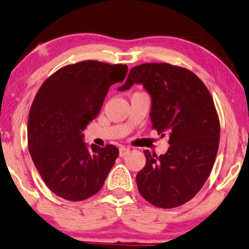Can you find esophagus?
<instances>
[{
    "label": "esophagus",
    "instance_id": "obj_1",
    "mask_svg": "<svg viewBox=\"0 0 249 249\" xmlns=\"http://www.w3.org/2000/svg\"><path fill=\"white\" fill-rule=\"evenodd\" d=\"M129 152V148L128 147H125V146H122L120 147V157L121 158H124L126 154H127Z\"/></svg>",
    "mask_w": 249,
    "mask_h": 249
}]
</instances>
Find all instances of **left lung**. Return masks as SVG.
<instances>
[{
  "label": "left lung",
  "mask_w": 249,
  "mask_h": 249,
  "mask_svg": "<svg viewBox=\"0 0 249 249\" xmlns=\"http://www.w3.org/2000/svg\"><path fill=\"white\" fill-rule=\"evenodd\" d=\"M142 84L151 96L152 127L169 135L165 154L144 151L146 164L136 176L141 196L159 208H174L198 194L219 146L220 124L205 84L190 70L143 64L129 70L120 91Z\"/></svg>",
  "instance_id": "1"
}]
</instances>
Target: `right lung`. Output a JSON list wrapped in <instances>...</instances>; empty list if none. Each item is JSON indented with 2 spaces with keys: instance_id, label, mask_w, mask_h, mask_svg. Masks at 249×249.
<instances>
[{
  "instance_id": "1",
  "label": "right lung",
  "mask_w": 249,
  "mask_h": 249,
  "mask_svg": "<svg viewBox=\"0 0 249 249\" xmlns=\"http://www.w3.org/2000/svg\"><path fill=\"white\" fill-rule=\"evenodd\" d=\"M126 65L87 60L62 67L42 84L28 120L32 161L48 188L81 201L101 190L118 154L115 145L90 148L83 131L97 116L109 87L122 83Z\"/></svg>"
}]
</instances>
